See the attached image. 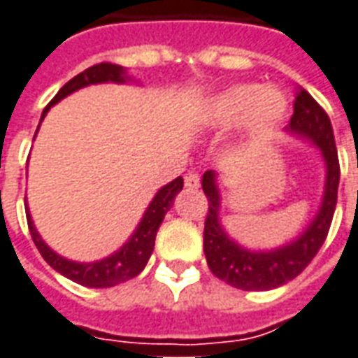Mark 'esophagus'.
<instances>
[{"instance_id": "esophagus-1", "label": "esophagus", "mask_w": 358, "mask_h": 358, "mask_svg": "<svg viewBox=\"0 0 358 358\" xmlns=\"http://www.w3.org/2000/svg\"><path fill=\"white\" fill-rule=\"evenodd\" d=\"M184 184H186L187 189H197L199 187V174L197 172H187L186 176H184Z\"/></svg>"}]
</instances>
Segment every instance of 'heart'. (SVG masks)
Instances as JSON below:
<instances>
[{
  "instance_id": "heart-1",
  "label": "heart",
  "mask_w": 358,
  "mask_h": 358,
  "mask_svg": "<svg viewBox=\"0 0 358 358\" xmlns=\"http://www.w3.org/2000/svg\"><path fill=\"white\" fill-rule=\"evenodd\" d=\"M287 112V96L279 89L262 85L242 83L217 94L209 102L205 120L215 127L232 126L240 122H248L256 129H266L283 120Z\"/></svg>"
}]
</instances>
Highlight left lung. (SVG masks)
Wrapping results in <instances>:
<instances>
[{
  "label": "left lung",
  "mask_w": 358,
  "mask_h": 358,
  "mask_svg": "<svg viewBox=\"0 0 358 358\" xmlns=\"http://www.w3.org/2000/svg\"><path fill=\"white\" fill-rule=\"evenodd\" d=\"M292 106L294 114L287 129L296 136L308 137L318 145L327 169L322 207L312 224L294 242L271 252H250L238 246L234 240L227 236V232L219 224L221 197L215 184V172L207 171L201 180L209 203L203 229V252L207 266L215 277L242 291H269L292 281L318 254L331 227L339 187V159L331 122L327 118L326 110L302 87L296 89Z\"/></svg>",
  "instance_id": "obj_1"
}]
</instances>
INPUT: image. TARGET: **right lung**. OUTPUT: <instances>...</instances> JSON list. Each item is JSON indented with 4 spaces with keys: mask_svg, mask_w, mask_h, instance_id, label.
<instances>
[{
    "mask_svg": "<svg viewBox=\"0 0 358 358\" xmlns=\"http://www.w3.org/2000/svg\"><path fill=\"white\" fill-rule=\"evenodd\" d=\"M126 71L116 64H108L102 62L96 66L87 67L85 71L79 75H75L73 79H69L57 94L50 101V104L42 112V118L46 116V112L50 110L52 104L59 102L64 96L71 94L81 87L94 83H106V81H114V83H124L126 81ZM184 186V180L178 176L176 180H172L171 184H166L164 187L159 189V194L155 196L151 205L147 207L143 219L139 222V227L134 232V236L127 240L126 244L112 256L104 257L101 262H92V264H77V262H69L66 257L57 256L54 250H50L44 240L40 238V234L32 224L31 215L27 209V222H29V231H31L32 242L38 248L42 257L48 262V266L56 269L57 273H62L67 279H71L75 283L83 285V287H91V289H106V287H114V285L124 283L127 279H134L136 275L143 271V267L147 266L149 257L153 254L155 238H157V231L161 227L162 219L166 211L171 209L174 203V197Z\"/></svg>",
    "mask_w": 358,
    "mask_h": 358,
    "instance_id": "right-lung-1",
    "label": "right lung"
}]
</instances>
